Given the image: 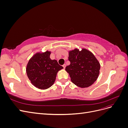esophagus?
Returning a JSON list of instances; mask_svg holds the SVG:
<instances>
[{
	"instance_id": "esophagus-1",
	"label": "esophagus",
	"mask_w": 128,
	"mask_h": 128,
	"mask_svg": "<svg viewBox=\"0 0 128 128\" xmlns=\"http://www.w3.org/2000/svg\"><path fill=\"white\" fill-rule=\"evenodd\" d=\"M62 66H63V67H64V69H65L66 67V64H63V65H62Z\"/></svg>"
}]
</instances>
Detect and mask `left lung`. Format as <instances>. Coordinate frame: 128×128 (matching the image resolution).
Returning a JSON list of instances; mask_svg holds the SVG:
<instances>
[{"instance_id":"left-lung-1","label":"left lung","mask_w":128,"mask_h":128,"mask_svg":"<svg viewBox=\"0 0 128 128\" xmlns=\"http://www.w3.org/2000/svg\"><path fill=\"white\" fill-rule=\"evenodd\" d=\"M70 65L65 70L69 74L72 82L77 86L84 88L91 86L98 78L100 64L90 51L75 48L69 52Z\"/></svg>"}]
</instances>
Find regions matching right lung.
Segmentation results:
<instances>
[{"instance_id": "add662e5", "label": "right lung", "mask_w": 128, "mask_h": 128, "mask_svg": "<svg viewBox=\"0 0 128 128\" xmlns=\"http://www.w3.org/2000/svg\"><path fill=\"white\" fill-rule=\"evenodd\" d=\"M50 54L48 51L36 53L26 66V74L31 83L42 90L51 87L55 82L58 72L63 69L56 60L50 59Z\"/></svg>"}]
</instances>
